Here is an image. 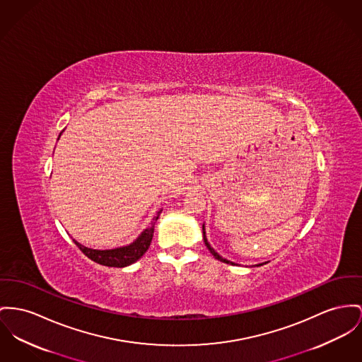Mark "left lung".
<instances>
[{
    "label": "left lung",
    "mask_w": 362,
    "mask_h": 362,
    "mask_svg": "<svg viewBox=\"0 0 362 362\" xmlns=\"http://www.w3.org/2000/svg\"><path fill=\"white\" fill-rule=\"evenodd\" d=\"M203 240H204V244H206V247L209 248V251L214 255V258L216 259H218V261H221V262H223V264H230V265H238V264H235V262H232V261H228V259H225L223 257H221L219 254H218L217 251L210 245V243H209V240H207V238H206V229H204V225H203ZM262 264H259V265L257 266H261Z\"/></svg>",
    "instance_id": "8db88e82"
}]
</instances>
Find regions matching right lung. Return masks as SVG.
<instances>
[{
    "label": "right lung",
    "instance_id": "1",
    "mask_svg": "<svg viewBox=\"0 0 362 362\" xmlns=\"http://www.w3.org/2000/svg\"><path fill=\"white\" fill-rule=\"evenodd\" d=\"M62 133L59 134V139H60ZM160 213H162V209L156 213L155 217L152 218L149 226L145 228L136 240L127 245H123V247H117V248H111V250H95V248L85 247L74 239L73 240L88 258H90L92 261H95L100 265L111 266V267H124V266L132 265L136 261H139L146 252V250L149 248V244H151L152 236H153L155 222L159 219Z\"/></svg>",
    "mask_w": 362,
    "mask_h": 362
}]
</instances>
